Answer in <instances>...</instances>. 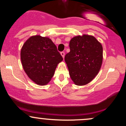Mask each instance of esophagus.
<instances>
[{"label":"esophagus","mask_w":126,"mask_h":126,"mask_svg":"<svg viewBox=\"0 0 126 126\" xmlns=\"http://www.w3.org/2000/svg\"><path fill=\"white\" fill-rule=\"evenodd\" d=\"M60 54L62 55V57H63V58L64 59V55H65L64 52H63V51L61 52V53H60Z\"/></svg>","instance_id":"esophagus-1"}]
</instances>
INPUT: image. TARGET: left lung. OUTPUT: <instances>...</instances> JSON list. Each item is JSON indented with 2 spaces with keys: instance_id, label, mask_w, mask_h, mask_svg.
I'll use <instances>...</instances> for the list:
<instances>
[{
  "instance_id": "obj_1",
  "label": "left lung",
  "mask_w": 126,
  "mask_h": 126,
  "mask_svg": "<svg viewBox=\"0 0 126 126\" xmlns=\"http://www.w3.org/2000/svg\"><path fill=\"white\" fill-rule=\"evenodd\" d=\"M70 52L64 60L75 85L83 86L92 81L100 70L103 59L102 44L94 36L83 34L70 40Z\"/></svg>"
}]
</instances>
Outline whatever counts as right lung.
<instances>
[{"label": "right lung", "mask_w": 126, "mask_h": 126, "mask_svg": "<svg viewBox=\"0 0 126 126\" xmlns=\"http://www.w3.org/2000/svg\"><path fill=\"white\" fill-rule=\"evenodd\" d=\"M23 69L31 80L38 85L51 80L63 57L50 38L40 35L31 36L21 50Z\"/></svg>", "instance_id": "obj_1"}]
</instances>
